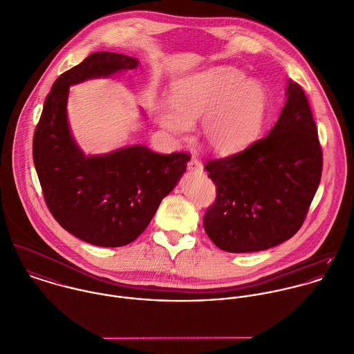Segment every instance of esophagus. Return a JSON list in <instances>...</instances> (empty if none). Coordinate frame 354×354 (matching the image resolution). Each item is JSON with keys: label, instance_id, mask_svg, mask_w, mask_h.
<instances>
[{"label": "esophagus", "instance_id": "obj_1", "mask_svg": "<svg viewBox=\"0 0 354 354\" xmlns=\"http://www.w3.org/2000/svg\"><path fill=\"white\" fill-rule=\"evenodd\" d=\"M187 168L192 172H203V164L197 158H194V157L187 162Z\"/></svg>", "mask_w": 354, "mask_h": 354}]
</instances>
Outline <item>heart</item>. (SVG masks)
Masks as SVG:
<instances>
[{
	"mask_svg": "<svg viewBox=\"0 0 354 354\" xmlns=\"http://www.w3.org/2000/svg\"><path fill=\"white\" fill-rule=\"evenodd\" d=\"M169 105L156 108L158 124L185 138L201 123L205 147L217 156L245 150L260 137L270 113L266 86L231 66H216L174 80Z\"/></svg>",
	"mask_w": 354,
	"mask_h": 354,
	"instance_id": "1",
	"label": "heart"
}]
</instances>
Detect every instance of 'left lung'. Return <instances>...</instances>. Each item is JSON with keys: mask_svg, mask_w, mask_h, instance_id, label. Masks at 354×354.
<instances>
[{"mask_svg": "<svg viewBox=\"0 0 354 354\" xmlns=\"http://www.w3.org/2000/svg\"><path fill=\"white\" fill-rule=\"evenodd\" d=\"M286 97L267 137L205 165L217 196L204 228L221 250L260 252L290 239L316 194L323 168L317 129L298 83L287 82Z\"/></svg>", "mask_w": 354, "mask_h": 354, "instance_id": "8db88e82", "label": "left lung"}]
</instances>
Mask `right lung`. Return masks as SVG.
<instances>
[{"instance_id":"right-lung-1","label":"right lung","mask_w":354,"mask_h":354,"mask_svg":"<svg viewBox=\"0 0 354 354\" xmlns=\"http://www.w3.org/2000/svg\"><path fill=\"white\" fill-rule=\"evenodd\" d=\"M138 66V59L120 53L90 55L55 82L34 134L32 157L49 211L64 230L95 246L136 241L190 160L186 153L158 154L143 145L86 156L72 137L70 87Z\"/></svg>"}]
</instances>
